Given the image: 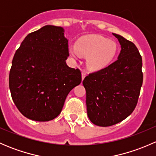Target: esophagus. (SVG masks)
I'll list each match as a JSON object with an SVG mask.
<instances>
[{
	"instance_id": "1",
	"label": "esophagus",
	"mask_w": 156,
	"mask_h": 156,
	"mask_svg": "<svg viewBox=\"0 0 156 156\" xmlns=\"http://www.w3.org/2000/svg\"><path fill=\"white\" fill-rule=\"evenodd\" d=\"M86 75H87V72H84V71H83V72H81V76H82V80H84V78L86 77Z\"/></svg>"
}]
</instances>
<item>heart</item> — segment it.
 Wrapping results in <instances>:
<instances>
[{
  "mask_svg": "<svg viewBox=\"0 0 156 156\" xmlns=\"http://www.w3.org/2000/svg\"><path fill=\"white\" fill-rule=\"evenodd\" d=\"M117 52L115 42L99 35L85 36L77 41L76 47L70 49L74 58L87 56L86 64L91 70L101 69L111 62Z\"/></svg>",
  "mask_w": 156,
  "mask_h": 156,
  "instance_id": "1",
  "label": "heart"
}]
</instances>
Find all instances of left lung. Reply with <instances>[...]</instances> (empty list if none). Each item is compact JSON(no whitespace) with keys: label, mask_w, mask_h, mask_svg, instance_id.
<instances>
[{"label":"left lung","mask_w":156,"mask_h":156,"mask_svg":"<svg viewBox=\"0 0 156 156\" xmlns=\"http://www.w3.org/2000/svg\"><path fill=\"white\" fill-rule=\"evenodd\" d=\"M113 35L121 44L118 59L84 78L88 118L94 125L108 127L128 117L136 107L143 84L142 57L133 42Z\"/></svg>","instance_id":"1"}]
</instances>
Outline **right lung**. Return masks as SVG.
Returning a JSON list of instances; mask_svg holds the SVG:
<instances>
[{
	"mask_svg": "<svg viewBox=\"0 0 156 156\" xmlns=\"http://www.w3.org/2000/svg\"><path fill=\"white\" fill-rule=\"evenodd\" d=\"M69 56L62 27L45 26L25 37L9 75L11 97L25 117L48 122L60 114L69 93L81 82L80 69L66 62Z\"/></svg>",
	"mask_w": 156,
	"mask_h": 156,
	"instance_id": "add662e5",
	"label": "right lung"
}]
</instances>
